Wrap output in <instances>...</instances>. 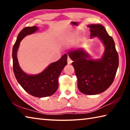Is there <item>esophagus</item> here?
I'll return each instance as SVG.
<instances>
[{"instance_id":"1","label":"esophagus","mask_w":130,"mask_h":130,"mask_svg":"<svg viewBox=\"0 0 130 130\" xmlns=\"http://www.w3.org/2000/svg\"><path fill=\"white\" fill-rule=\"evenodd\" d=\"M67 61H68V64H70V63H72V62H73V61L71 60V58H69V57H68V59H67Z\"/></svg>"}]
</instances>
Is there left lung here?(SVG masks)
I'll return each mask as SVG.
<instances>
[{"mask_svg":"<svg viewBox=\"0 0 130 130\" xmlns=\"http://www.w3.org/2000/svg\"><path fill=\"white\" fill-rule=\"evenodd\" d=\"M91 38L98 37L105 46L104 53L99 60H91L83 49L70 50L68 56L72 60L81 92L92 95L101 93L111 86L119 66V57L113 38L102 25L88 26Z\"/></svg>","mask_w":130,"mask_h":130,"instance_id":"obj_1","label":"left lung"}]
</instances>
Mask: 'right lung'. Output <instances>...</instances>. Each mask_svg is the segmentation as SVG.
Returning a JSON list of instances; mask_svg holds the SVG:
<instances>
[{
	"label": "right lung",
	"mask_w": 130,
	"mask_h": 130,
	"mask_svg": "<svg viewBox=\"0 0 130 130\" xmlns=\"http://www.w3.org/2000/svg\"><path fill=\"white\" fill-rule=\"evenodd\" d=\"M38 29L36 26L26 27L19 33L12 48L13 70L18 82L25 91L33 96L44 98L53 94L58 89V78L63 68L67 65L68 55L63 54L60 60L50 63L40 73L29 75L25 73L19 65L17 51L22 39L27 35L34 33Z\"/></svg>",
	"instance_id": "right-lung-1"
}]
</instances>
